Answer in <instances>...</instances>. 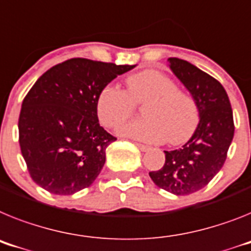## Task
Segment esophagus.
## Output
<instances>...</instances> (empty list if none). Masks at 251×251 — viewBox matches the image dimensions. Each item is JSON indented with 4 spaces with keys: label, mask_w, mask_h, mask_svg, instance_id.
Segmentation results:
<instances>
[{
    "label": "esophagus",
    "mask_w": 251,
    "mask_h": 251,
    "mask_svg": "<svg viewBox=\"0 0 251 251\" xmlns=\"http://www.w3.org/2000/svg\"><path fill=\"white\" fill-rule=\"evenodd\" d=\"M136 146L138 147V149H140L142 152H146L150 150L149 146H145V145H142V143H136Z\"/></svg>",
    "instance_id": "34e87169"
}]
</instances>
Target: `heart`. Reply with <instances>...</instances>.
<instances>
[{
  "label": "heart",
  "instance_id": "obj_1",
  "mask_svg": "<svg viewBox=\"0 0 251 251\" xmlns=\"http://www.w3.org/2000/svg\"><path fill=\"white\" fill-rule=\"evenodd\" d=\"M126 93L114 86H105L96 98V115L106 128H117L133 113L134 105L145 104L143 121L122 126L118 134L149 143L180 145L197 129L199 111L192 96L177 90L166 75L146 70L132 75L126 81Z\"/></svg>",
  "mask_w": 251,
  "mask_h": 251
}]
</instances>
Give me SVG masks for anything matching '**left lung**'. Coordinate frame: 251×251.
<instances>
[{
  "label": "left lung",
  "mask_w": 251,
  "mask_h": 251,
  "mask_svg": "<svg viewBox=\"0 0 251 251\" xmlns=\"http://www.w3.org/2000/svg\"><path fill=\"white\" fill-rule=\"evenodd\" d=\"M168 64L196 101L199 123L184 146L164 151V166L150 176L158 188L188 196L204 188L224 166L235 132L232 109L216 78L184 59L171 57Z\"/></svg>",
  "instance_id": "1"
}]
</instances>
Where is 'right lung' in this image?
<instances>
[{
  "instance_id": "1",
  "label": "right lung",
  "mask_w": 251,
  "mask_h": 251,
  "mask_svg": "<svg viewBox=\"0 0 251 251\" xmlns=\"http://www.w3.org/2000/svg\"><path fill=\"white\" fill-rule=\"evenodd\" d=\"M137 64L72 58L36 80L21 105L19 142L30 176L43 189L71 196L90 187L117 138L99 124L98 94Z\"/></svg>"
}]
</instances>
